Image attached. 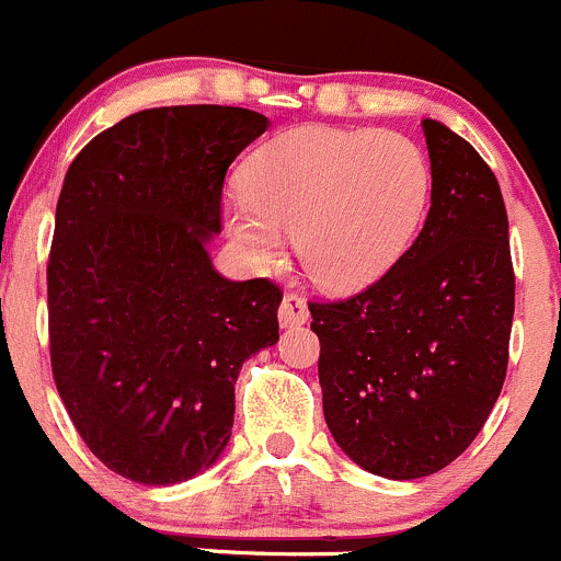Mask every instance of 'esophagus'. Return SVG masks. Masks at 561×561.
Instances as JSON below:
<instances>
[{
	"label": "esophagus",
	"instance_id": "1",
	"mask_svg": "<svg viewBox=\"0 0 561 561\" xmlns=\"http://www.w3.org/2000/svg\"><path fill=\"white\" fill-rule=\"evenodd\" d=\"M278 321L280 327L305 324V321H308V305H305V299L297 297V294H286V297L280 299Z\"/></svg>",
	"mask_w": 561,
	"mask_h": 561
}]
</instances>
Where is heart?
I'll use <instances>...</instances> for the list:
<instances>
[{
  "mask_svg": "<svg viewBox=\"0 0 561 561\" xmlns=\"http://www.w3.org/2000/svg\"><path fill=\"white\" fill-rule=\"evenodd\" d=\"M226 226L256 267L286 253V231L316 283L357 291L412 245L431 193L423 149L396 130L302 125L253 152Z\"/></svg>",
  "mask_w": 561,
  "mask_h": 561,
  "instance_id": "1",
  "label": "heart"
}]
</instances>
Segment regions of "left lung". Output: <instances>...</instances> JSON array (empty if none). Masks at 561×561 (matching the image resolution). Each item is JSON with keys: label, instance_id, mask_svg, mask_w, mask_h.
<instances>
[{"label": "left lung", "instance_id": "obj_1", "mask_svg": "<svg viewBox=\"0 0 561 561\" xmlns=\"http://www.w3.org/2000/svg\"><path fill=\"white\" fill-rule=\"evenodd\" d=\"M431 209L365 291L310 302L332 439L390 480L445 469L485 425L510 357L515 275L502 191L467 138L423 119Z\"/></svg>", "mask_w": 561, "mask_h": 561}]
</instances>
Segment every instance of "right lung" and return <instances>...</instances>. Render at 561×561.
Here are the masks:
<instances>
[{
	"instance_id": "right-lung-1",
	"label": "right lung",
	"mask_w": 561,
	"mask_h": 561,
	"mask_svg": "<svg viewBox=\"0 0 561 561\" xmlns=\"http://www.w3.org/2000/svg\"><path fill=\"white\" fill-rule=\"evenodd\" d=\"M267 125L237 105L147 108L65 174L48 256L54 381L84 445L133 482L213 467L242 363L278 343L280 288L224 278L207 253L226 171Z\"/></svg>"
}]
</instances>
